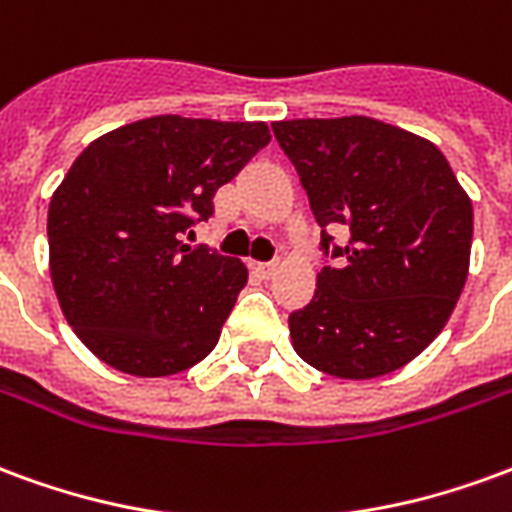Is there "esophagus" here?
I'll return each instance as SVG.
<instances>
[{"instance_id":"34e87169","label":"esophagus","mask_w":512,"mask_h":512,"mask_svg":"<svg viewBox=\"0 0 512 512\" xmlns=\"http://www.w3.org/2000/svg\"><path fill=\"white\" fill-rule=\"evenodd\" d=\"M252 271H255L257 277L268 279L274 271H277V263H252Z\"/></svg>"}]
</instances>
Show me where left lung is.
I'll list each match as a JSON object with an SVG mask.
<instances>
[{
	"mask_svg": "<svg viewBox=\"0 0 512 512\" xmlns=\"http://www.w3.org/2000/svg\"><path fill=\"white\" fill-rule=\"evenodd\" d=\"M274 136L299 172L321 246L315 296L288 318L296 354L365 381L408 365L450 321L472 255L469 194L428 139L373 117L282 120ZM345 226L332 247L326 229Z\"/></svg>",
	"mask_w": 512,
	"mask_h": 512,
	"instance_id": "8db88e82",
	"label": "left lung"
}]
</instances>
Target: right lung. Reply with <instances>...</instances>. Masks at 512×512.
<instances>
[{"mask_svg":"<svg viewBox=\"0 0 512 512\" xmlns=\"http://www.w3.org/2000/svg\"><path fill=\"white\" fill-rule=\"evenodd\" d=\"M268 142L266 123L158 115L73 161L49 202V271L65 321L101 362L164 378L216 348L249 274L180 235Z\"/></svg>","mask_w":512,"mask_h":512,"instance_id":"obj_1","label":"right lung"}]
</instances>
